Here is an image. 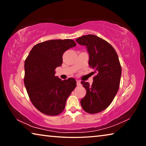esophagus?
Masks as SVG:
<instances>
[{"instance_id": "esophagus-1", "label": "esophagus", "mask_w": 146, "mask_h": 146, "mask_svg": "<svg viewBox=\"0 0 146 146\" xmlns=\"http://www.w3.org/2000/svg\"><path fill=\"white\" fill-rule=\"evenodd\" d=\"M76 85H77V86H80L81 85V82H80V80L76 81Z\"/></svg>"}]
</instances>
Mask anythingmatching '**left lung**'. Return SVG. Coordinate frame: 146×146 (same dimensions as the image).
Masks as SVG:
<instances>
[{
    "mask_svg": "<svg viewBox=\"0 0 146 146\" xmlns=\"http://www.w3.org/2000/svg\"><path fill=\"white\" fill-rule=\"evenodd\" d=\"M76 41L86 46L90 67L96 73L91 86L81 82L86 94L80 104L86 112L95 114L106 110L114 99L120 86L122 68L117 52L107 41L95 35L82 36Z\"/></svg>",
    "mask_w": 146,
    "mask_h": 146,
    "instance_id": "obj_1",
    "label": "left lung"
}]
</instances>
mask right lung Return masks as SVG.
<instances>
[{
	"mask_svg": "<svg viewBox=\"0 0 146 146\" xmlns=\"http://www.w3.org/2000/svg\"><path fill=\"white\" fill-rule=\"evenodd\" d=\"M76 45L71 39L47 40L34 46L27 56L24 85L33 105L43 114H60L76 87L75 78L62 80L55 76V70L62 64L64 53Z\"/></svg>",
	"mask_w": 146,
	"mask_h": 146,
	"instance_id": "add662e5",
	"label": "right lung"
}]
</instances>
